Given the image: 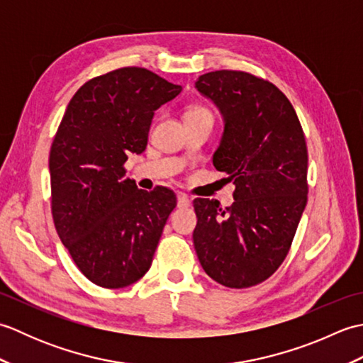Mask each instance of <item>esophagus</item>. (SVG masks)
Here are the masks:
<instances>
[{
    "instance_id": "obj_1",
    "label": "esophagus",
    "mask_w": 363,
    "mask_h": 363,
    "mask_svg": "<svg viewBox=\"0 0 363 363\" xmlns=\"http://www.w3.org/2000/svg\"><path fill=\"white\" fill-rule=\"evenodd\" d=\"M190 206V198L186 194L177 195V207H189Z\"/></svg>"
}]
</instances>
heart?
<instances>
[{"label": "heart", "mask_w": 363, "mask_h": 363, "mask_svg": "<svg viewBox=\"0 0 363 363\" xmlns=\"http://www.w3.org/2000/svg\"><path fill=\"white\" fill-rule=\"evenodd\" d=\"M187 118H213V117H212V112L207 109L206 106L196 104V106H191L190 109L187 111L186 120Z\"/></svg>", "instance_id": "heart-1"}]
</instances>
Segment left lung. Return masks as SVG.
Instances as JSON below:
<instances>
[{
    "label": "left lung",
    "mask_w": 363,
    "mask_h": 363,
    "mask_svg": "<svg viewBox=\"0 0 363 363\" xmlns=\"http://www.w3.org/2000/svg\"><path fill=\"white\" fill-rule=\"evenodd\" d=\"M225 120L213 165L234 181V199L221 209L196 198L194 245L199 264L229 289L268 279L284 259L307 204V145L289 98L251 73L211 72L195 82Z\"/></svg>",
    "instance_id": "8db88e82"
}]
</instances>
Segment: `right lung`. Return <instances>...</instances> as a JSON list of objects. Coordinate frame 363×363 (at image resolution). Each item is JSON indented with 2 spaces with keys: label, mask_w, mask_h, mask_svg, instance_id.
I'll return each mask as SVG.
<instances>
[{
  "label": "right lung",
  "mask_w": 363,
  "mask_h": 363,
  "mask_svg": "<svg viewBox=\"0 0 363 363\" xmlns=\"http://www.w3.org/2000/svg\"><path fill=\"white\" fill-rule=\"evenodd\" d=\"M181 90L146 68H117L76 91L54 135V226L76 267L99 287L123 289L145 276L176 207L173 190L137 189L125 162L145 151L154 112Z\"/></svg>",
  "instance_id": "1"
}]
</instances>
